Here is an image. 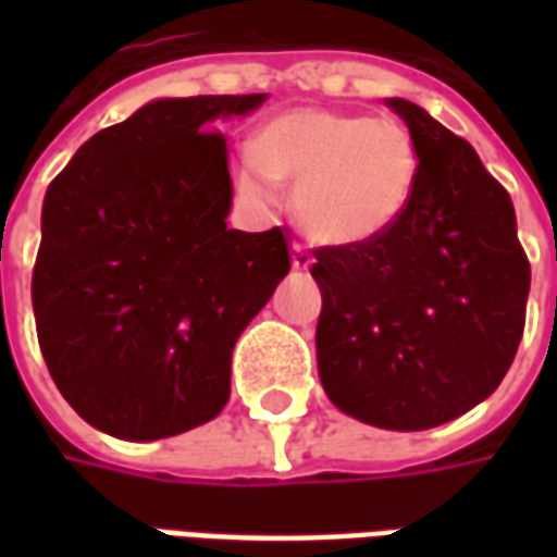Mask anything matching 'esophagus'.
I'll return each instance as SVG.
<instances>
[{
    "mask_svg": "<svg viewBox=\"0 0 557 557\" xmlns=\"http://www.w3.org/2000/svg\"><path fill=\"white\" fill-rule=\"evenodd\" d=\"M310 265H313V253H310V247L301 242L292 244V268H295V271H307Z\"/></svg>",
    "mask_w": 557,
    "mask_h": 557,
    "instance_id": "34e87169",
    "label": "esophagus"
}]
</instances>
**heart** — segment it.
I'll return each instance as SVG.
<instances>
[{
    "label": "heart",
    "instance_id": "b5f03b06",
    "mask_svg": "<svg viewBox=\"0 0 557 557\" xmlns=\"http://www.w3.org/2000/svg\"><path fill=\"white\" fill-rule=\"evenodd\" d=\"M418 146L394 119L337 110H292L256 131L253 158L238 163V187L274 202L277 182L295 184L292 208L307 235L325 244L379 238L409 206Z\"/></svg>",
    "mask_w": 557,
    "mask_h": 557
}]
</instances>
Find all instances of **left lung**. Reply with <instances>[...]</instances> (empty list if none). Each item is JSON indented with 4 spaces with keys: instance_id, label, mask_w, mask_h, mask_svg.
<instances>
[{
    "instance_id": "1",
    "label": "left lung",
    "mask_w": 557,
    "mask_h": 557,
    "mask_svg": "<svg viewBox=\"0 0 557 557\" xmlns=\"http://www.w3.org/2000/svg\"><path fill=\"white\" fill-rule=\"evenodd\" d=\"M418 182L379 238L319 247L315 325L327 399L382 430H430L490 397L525 331L531 265L510 194L466 139L403 98Z\"/></svg>"
}]
</instances>
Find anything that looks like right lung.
Returning <instances> with one entry per match:
<instances>
[{
  "instance_id": "right-lung-1",
  "label": "right lung",
  "mask_w": 557,
  "mask_h": 557,
  "mask_svg": "<svg viewBox=\"0 0 557 557\" xmlns=\"http://www.w3.org/2000/svg\"><path fill=\"white\" fill-rule=\"evenodd\" d=\"M262 101H151L83 143L47 187L35 327L59 394L95 430L154 442L226 406L235 339L289 274L280 226H226L218 122Z\"/></svg>"
}]
</instances>
